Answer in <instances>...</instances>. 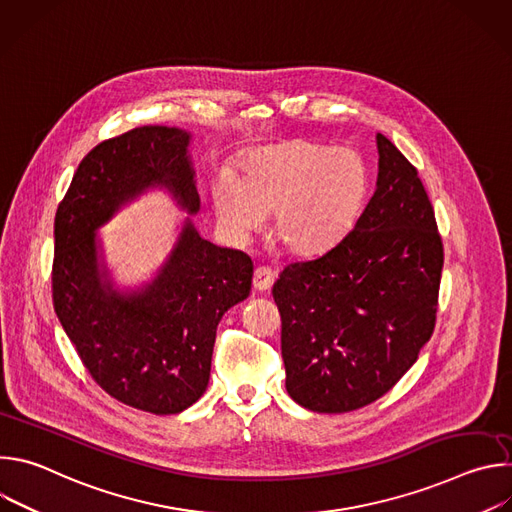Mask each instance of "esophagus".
<instances>
[{"label": "esophagus", "instance_id": "34e87169", "mask_svg": "<svg viewBox=\"0 0 512 512\" xmlns=\"http://www.w3.org/2000/svg\"><path fill=\"white\" fill-rule=\"evenodd\" d=\"M275 281V271L269 267H257L253 273V287L257 291H267Z\"/></svg>", "mask_w": 512, "mask_h": 512}]
</instances>
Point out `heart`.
<instances>
[{"label": "heart", "mask_w": 512, "mask_h": 512, "mask_svg": "<svg viewBox=\"0 0 512 512\" xmlns=\"http://www.w3.org/2000/svg\"><path fill=\"white\" fill-rule=\"evenodd\" d=\"M369 194V168L348 148L306 139L251 150L239 178L223 172L212 184L218 221L247 239L271 214V237L291 255L314 257L338 245L354 227Z\"/></svg>", "instance_id": "obj_1"}]
</instances>
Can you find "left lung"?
I'll return each mask as SVG.
<instances>
[{"instance_id":"8db88e82","label":"left lung","mask_w":512,"mask_h":512,"mask_svg":"<svg viewBox=\"0 0 512 512\" xmlns=\"http://www.w3.org/2000/svg\"><path fill=\"white\" fill-rule=\"evenodd\" d=\"M377 190L330 251L273 283L289 397L346 413L383 397L433 334L444 247L415 166L377 133Z\"/></svg>"}]
</instances>
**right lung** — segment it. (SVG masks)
Returning a JSON list of instances; mask_svg holds the SVG:
<instances>
[{"mask_svg":"<svg viewBox=\"0 0 512 512\" xmlns=\"http://www.w3.org/2000/svg\"><path fill=\"white\" fill-rule=\"evenodd\" d=\"M190 141L186 129L143 125L99 143L54 218L52 300L66 336L105 393L156 415L180 413L206 391L216 326L247 300L253 261L202 239L188 216L156 277L121 291L97 231L152 188L196 214Z\"/></svg>","mask_w":512,"mask_h":512,"instance_id":"obj_1","label":"right lung"}]
</instances>
